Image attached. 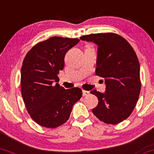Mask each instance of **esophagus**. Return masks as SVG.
<instances>
[{
  "instance_id": "esophagus-1",
  "label": "esophagus",
  "mask_w": 154,
  "mask_h": 154,
  "mask_svg": "<svg viewBox=\"0 0 154 154\" xmlns=\"http://www.w3.org/2000/svg\"><path fill=\"white\" fill-rule=\"evenodd\" d=\"M82 94L83 96H87V95L89 94V91L86 90H82Z\"/></svg>"
}]
</instances>
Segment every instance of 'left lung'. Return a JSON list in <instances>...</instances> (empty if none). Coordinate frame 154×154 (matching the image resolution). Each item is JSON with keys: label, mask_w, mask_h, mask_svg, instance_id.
I'll list each match as a JSON object with an SVG mask.
<instances>
[{"label": "left lung", "mask_w": 154, "mask_h": 154, "mask_svg": "<svg viewBox=\"0 0 154 154\" xmlns=\"http://www.w3.org/2000/svg\"><path fill=\"white\" fill-rule=\"evenodd\" d=\"M80 39L98 45L95 72L106 83L104 94L90 91L99 101L93 114L106 124H119L131 115L139 100L141 84L137 54L125 38L113 32L86 35Z\"/></svg>", "instance_id": "1"}]
</instances>
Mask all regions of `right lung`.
<instances>
[{
	"instance_id": "1",
	"label": "right lung",
	"mask_w": 154,
	"mask_h": 154,
	"mask_svg": "<svg viewBox=\"0 0 154 154\" xmlns=\"http://www.w3.org/2000/svg\"><path fill=\"white\" fill-rule=\"evenodd\" d=\"M78 38L52 37L38 42L28 52L21 68V94L30 117L39 125L54 128L69 118L73 105L80 100L82 89H65L58 83L67 52Z\"/></svg>"
}]
</instances>
